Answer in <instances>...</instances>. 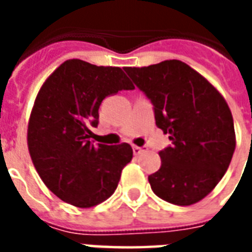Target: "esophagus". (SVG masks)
Returning a JSON list of instances; mask_svg holds the SVG:
<instances>
[{
    "instance_id": "34e87169",
    "label": "esophagus",
    "mask_w": 252,
    "mask_h": 252,
    "mask_svg": "<svg viewBox=\"0 0 252 252\" xmlns=\"http://www.w3.org/2000/svg\"><path fill=\"white\" fill-rule=\"evenodd\" d=\"M144 151H147V147H137V146H133V154L135 155H140Z\"/></svg>"
}]
</instances>
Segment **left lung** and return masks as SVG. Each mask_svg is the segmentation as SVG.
<instances>
[{
	"label": "left lung",
	"mask_w": 252,
	"mask_h": 252,
	"mask_svg": "<svg viewBox=\"0 0 252 252\" xmlns=\"http://www.w3.org/2000/svg\"><path fill=\"white\" fill-rule=\"evenodd\" d=\"M154 106L157 126L169 133L160 169L148 175L155 194L191 205L211 193L235 151V129L225 99L205 78L181 61L126 67Z\"/></svg>",
	"instance_id": "1"
}]
</instances>
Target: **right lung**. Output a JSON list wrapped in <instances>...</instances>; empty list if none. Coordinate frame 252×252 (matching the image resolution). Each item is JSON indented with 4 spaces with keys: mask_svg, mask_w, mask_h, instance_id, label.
<instances>
[{
    "mask_svg": "<svg viewBox=\"0 0 252 252\" xmlns=\"http://www.w3.org/2000/svg\"><path fill=\"white\" fill-rule=\"evenodd\" d=\"M132 89L120 67L81 59L62 63L43 83L31 113L28 148L43 182L62 201L90 208L115 193L132 147L93 144L89 126H98L102 99Z\"/></svg>",
    "mask_w": 252,
    "mask_h": 252,
    "instance_id": "add662e5",
    "label": "right lung"
}]
</instances>
